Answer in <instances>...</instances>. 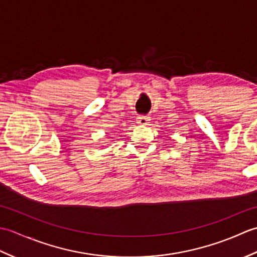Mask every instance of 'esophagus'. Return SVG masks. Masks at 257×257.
I'll return each mask as SVG.
<instances>
[{
  "label": "esophagus",
  "instance_id": "obj_1",
  "mask_svg": "<svg viewBox=\"0 0 257 257\" xmlns=\"http://www.w3.org/2000/svg\"><path fill=\"white\" fill-rule=\"evenodd\" d=\"M149 120H150V119H149L148 116H139V117L137 118V122H138L139 124L146 125V124H148Z\"/></svg>",
  "mask_w": 257,
  "mask_h": 257
}]
</instances>
